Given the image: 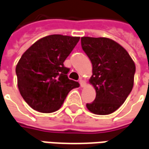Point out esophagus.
I'll return each mask as SVG.
<instances>
[{"label": "esophagus", "mask_w": 149, "mask_h": 149, "mask_svg": "<svg viewBox=\"0 0 149 149\" xmlns=\"http://www.w3.org/2000/svg\"><path fill=\"white\" fill-rule=\"evenodd\" d=\"M79 82H80V85H81V87H85V86H86V81H85V80H83L82 78L80 79Z\"/></svg>", "instance_id": "esophagus-1"}]
</instances>
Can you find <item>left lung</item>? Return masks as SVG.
<instances>
[{"mask_svg":"<svg viewBox=\"0 0 149 149\" xmlns=\"http://www.w3.org/2000/svg\"><path fill=\"white\" fill-rule=\"evenodd\" d=\"M81 47L92 63L90 83L95 100L86 108L97 115H108L118 109L134 86L135 65L130 54L117 42L106 37L83 36Z\"/></svg>","mask_w":149,"mask_h":149,"instance_id":"1","label":"left lung"}]
</instances>
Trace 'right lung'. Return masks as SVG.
<instances>
[{
  "instance_id": "obj_1",
  "label": "right lung",
  "mask_w": 149,
  "mask_h": 149,
  "mask_svg": "<svg viewBox=\"0 0 149 149\" xmlns=\"http://www.w3.org/2000/svg\"><path fill=\"white\" fill-rule=\"evenodd\" d=\"M80 40L79 36L58 34L45 36L30 46L16 66L18 87L26 103L40 113L61 108L71 90L79 83L68 77L63 65Z\"/></svg>"
}]
</instances>
